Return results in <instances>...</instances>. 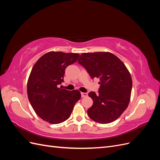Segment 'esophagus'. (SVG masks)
Listing matches in <instances>:
<instances>
[{"label": "esophagus", "mask_w": 160, "mask_h": 160, "mask_svg": "<svg viewBox=\"0 0 160 160\" xmlns=\"http://www.w3.org/2000/svg\"><path fill=\"white\" fill-rule=\"evenodd\" d=\"M81 98H85V97L88 96V93H81Z\"/></svg>", "instance_id": "1"}]
</instances>
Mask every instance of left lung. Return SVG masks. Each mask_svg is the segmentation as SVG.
Returning a JSON list of instances; mask_svg holds the SVG:
<instances>
[{
	"label": "left lung",
	"instance_id": "8db88e82",
	"mask_svg": "<svg viewBox=\"0 0 160 160\" xmlns=\"http://www.w3.org/2000/svg\"><path fill=\"white\" fill-rule=\"evenodd\" d=\"M78 62L91 79L100 81L98 93H89L93 101L88 110L89 117L99 123L114 122L129 103L132 80L129 71L118 57L109 52L83 53Z\"/></svg>",
	"mask_w": 160,
	"mask_h": 160
}]
</instances>
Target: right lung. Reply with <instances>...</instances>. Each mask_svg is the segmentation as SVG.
<instances>
[{"label": "right lung", "mask_w": 160, "mask_h": 160, "mask_svg": "<svg viewBox=\"0 0 160 160\" xmlns=\"http://www.w3.org/2000/svg\"><path fill=\"white\" fill-rule=\"evenodd\" d=\"M79 55L51 51L42 55L33 66L27 83V95L38 117L57 124L65 122L81 98L78 90L68 91L59 85L64 81L65 69L75 62Z\"/></svg>", "instance_id": "add662e5"}]
</instances>
